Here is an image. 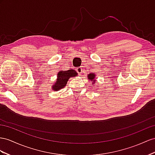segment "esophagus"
<instances>
[{
    "mask_svg": "<svg viewBox=\"0 0 155 155\" xmlns=\"http://www.w3.org/2000/svg\"><path fill=\"white\" fill-rule=\"evenodd\" d=\"M77 70V73H78V74H82V69L81 68V67H78V68L76 69Z\"/></svg>",
    "mask_w": 155,
    "mask_h": 155,
    "instance_id": "esophagus-1",
    "label": "esophagus"
}]
</instances>
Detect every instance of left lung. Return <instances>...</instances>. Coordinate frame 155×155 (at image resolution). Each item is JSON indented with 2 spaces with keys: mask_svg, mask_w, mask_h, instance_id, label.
I'll use <instances>...</instances> for the list:
<instances>
[{
  "mask_svg": "<svg viewBox=\"0 0 155 155\" xmlns=\"http://www.w3.org/2000/svg\"><path fill=\"white\" fill-rule=\"evenodd\" d=\"M88 80L90 81H92V83L93 84H94L95 82H96V74H95L94 73H90L88 75Z\"/></svg>",
  "mask_w": 155,
  "mask_h": 155,
  "instance_id": "obj_1",
  "label": "left lung"
}]
</instances>
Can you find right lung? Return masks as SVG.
<instances>
[{
    "mask_svg": "<svg viewBox=\"0 0 155 155\" xmlns=\"http://www.w3.org/2000/svg\"><path fill=\"white\" fill-rule=\"evenodd\" d=\"M78 73L74 69H69L67 71H60L58 73L57 80L55 84L51 86L52 90L54 91H58L65 87L67 81L71 77H74L77 76Z\"/></svg>",
    "mask_w": 155,
    "mask_h": 155,
    "instance_id": "right-lung-1",
    "label": "right lung"
}]
</instances>
